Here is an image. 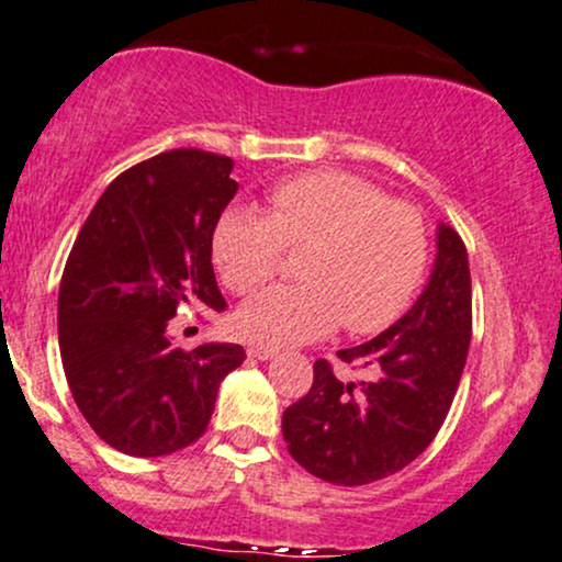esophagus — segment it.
Here are the masks:
<instances>
[{
    "instance_id": "esophagus-1",
    "label": "esophagus",
    "mask_w": 562,
    "mask_h": 562,
    "mask_svg": "<svg viewBox=\"0 0 562 562\" xmlns=\"http://www.w3.org/2000/svg\"><path fill=\"white\" fill-rule=\"evenodd\" d=\"M276 355H279V349L276 347H266V345L249 347V358H255V360H273Z\"/></svg>"
}]
</instances>
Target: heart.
Wrapping results in <instances>:
<instances>
[{"instance_id": "obj_1", "label": "heart", "mask_w": 562, "mask_h": 562, "mask_svg": "<svg viewBox=\"0 0 562 562\" xmlns=\"http://www.w3.org/2000/svg\"><path fill=\"white\" fill-rule=\"evenodd\" d=\"M268 204V215L234 204L213 231L215 268L239 296L266 289L286 249H305V281L273 289L236 313L247 339L302 345L339 323L352 334H379L413 305L431 252L418 207L389 200L384 189L345 170L279 181Z\"/></svg>"}]
</instances>
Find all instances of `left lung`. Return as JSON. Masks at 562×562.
Segmentation results:
<instances>
[{"label":"left lung","instance_id":"1","mask_svg":"<svg viewBox=\"0 0 562 562\" xmlns=\"http://www.w3.org/2000/svg\"><path fill=\"white\" fill-rule=\"evenodd\" d=\"M471 270L458 231L441 223L424 294L402 318L336 358L371 368V381H341L315 360L313 386L283 411L289 454L336 486H362L411 465L431 445L463 375L471 345Z\"/></svg>","mask_w":562,"mask_h":562}]
</instances>
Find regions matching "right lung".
I'll return each instance as SVG.
<instances>
[{
  "label": "right lung",
  "instance_id": "1",
  "mask_svg": "<svg viewBox=\"0 0 562 562\" xmlns=\"http://www.w3.org/2000/svg\"><path fill=\"white\" fill-rule=\"evenodd\" d=\"M234 160L170 149L104 189L59 281L65 379L97 437L117 452L160 458L204 434L217 386L244 347L170 341L183 305L226 310L213 270V231L239 183Z\"/></svg>",
  "mask_w": 562,
  "mask_h": 562
}]
</instances>
